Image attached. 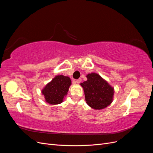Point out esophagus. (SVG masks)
Masks as SVG:
<instances>
[{"label": "esophagus", "mask_w": 153, "mask_h": 153, "mask_svg": "<svg viewBox=\"0 0 153 153\" xmlns=\"http://www.w3.org/2000/svg\"><path fill=\"white\" fill-rule=\"evenodd\" d=\"M82 82V79L81 78H78V79H77L76 80V84H80V83Z\"/></svg>", "instance_id": "34e87169"}]
</instances>
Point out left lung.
<instances>
[{
	"instance_id": "1",
	"label": "left lung",
	"mask_w": 153,
	"mask_h": 153,
	"mask_svg": "<svg viewBox=\"0 0 153 153\" xmlns=\"http://www.w3.org/2000/svg\"><path fill=\"white\" fill-rule=\"evenodd\" d=\"M87 80L80 84L84 91L87 104L94 110H101L112 103L114 89L96 73H88Z\"/></svg>"
}]
</instances>
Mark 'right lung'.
I'll return each instance as SVG.
<instances>
[{"label": "right lung", "mask_w": 153, "mask_h": 153, "mask_svg": "<svg viewBox=\"0 0 153 153\" xmlns=\"http://www.w3.org/2000/svg\"><path fill=\"white\" fill-rule=\"evenodd\" d=\"M71 85V80L69 76L57 75L45 86L41 93L47 103L58 105L63 101Z\"/></svg>", "instance_id": "obj_1"}]
</instances>
